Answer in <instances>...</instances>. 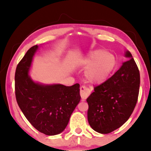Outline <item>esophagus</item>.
<instances>
[{
	"label": "esophagus",
	"instance_id": "34e87169",
	"mask_svg": "<svg viewBox=\"0 0 151 151\" xmlns=\"http://www.w3.org/2000/svg\"><path fill=\"white\" fill-rule=\"evenodd\" d=\"M90 94H91V90L87 87V86H81L80 94L82 99L85 100V99H87L88 96L90 95Z\"/></svg>",
	"mask_w": 151,
	"mask_h": 151
}]
</instances>
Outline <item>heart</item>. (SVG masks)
<instances>
[{"label":"heart","mask_w":151,"mask_h":151,"mask_svg":"<svg viewBox=\"0 0 151 151\" xmlns=\"http://www.w3.org/2000/svg\"><path fill=\"white\" fill-rule=\"evenodd\" d=\"M83 66L87 68L85 76L92 83H101L108 78L116 64L114 56L103 50H94L83 60Z\"/></svg>","instance_id":"b5f03b06"}]
</instances>
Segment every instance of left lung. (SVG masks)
Wrapping results in <instances>:
<instances>
[{"mask_svg": "<svg viewBox=\"0 0 151 151\" xmlns=\"http://www.w3.org/2000/svg\"><path fill=\"white\" fill-rule=\"evenodd\" d=\"M129 58L121 68L86 99L88 121L92 129L101 134H108L127 121L137 103L140 86V73L129 51Z\"/></svg>", "mask_w": 151, "mask_h": 151, "instance_id": "left-lung-1", "label": "left lung"}]
</instances>
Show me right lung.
<instances>
[{
    "label": "right lung",
    "mask_w": 151,
    "mask_h": 151,
    "mask_svg": "<svg viewBox=\"0 0 151 151\" xmlns=\"http://www.w3.org/2000/svg\"><path fill=\"white\" fill-rule=\"evenodd\" d=\"M38 48V45L32 47L18 64L15 95L20 110L36 129L46 135H56L65 129L81 101L80 85H46L33 81L29 71Z\"/></svg>",
    "instance_id": "right-lung-1"
}]
</instances>
